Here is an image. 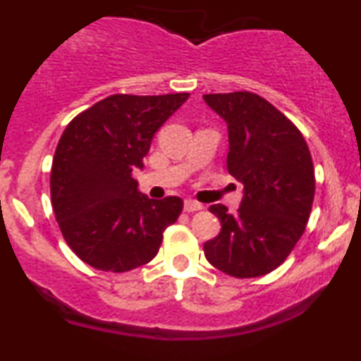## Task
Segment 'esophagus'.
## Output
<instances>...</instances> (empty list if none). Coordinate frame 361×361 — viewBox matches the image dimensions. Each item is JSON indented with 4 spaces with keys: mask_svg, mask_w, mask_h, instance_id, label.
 <instances>
[{
    "mask_svg": "<svg viewBox=\"0 0 361 361\" xmlns=\"http://www.w3.org/2000/svg\"><path fill=\"white\" fill-rule=\"evenodd\" d=\"M203 208V205L202 203H198V202H195V200H186L185 202V205H183V210L185 212H198V210H202Z\"/></svg>",
    "mask_w": 361,
    "mask_h": 361,
    "instance_id": "esophagus-1",
    "label": "esophagus"
}]
</instances>
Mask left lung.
<instances>
[{
  "mask_svg": "<svg viewBox=\"0 0 361 361\" xmlns=\"http://www.w3.org/2000/svg\"><path fill=\"white\" fill-rule=\"evenodd\" d=\"M203 101L227 123V168L244 185L237 214L216 203L220 233L205 242L212 266L247 279L279 267L305 232L314 200V168L299 129L252 92L207 94Z\"/></svg>",
  "mask_w": 361,
  "mask_h": 361,
  "instance_id": "1",
  "label": "left lung"
}]
</instances>
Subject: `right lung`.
Returning a JSON list of instances; mask_svg holds the SVG:
<instances>
[{
    "label": "right lung",
    "mask_w": 361,
    "mask_h": 361,
    "mask_svg": "<svg viewBox=\"0 0 361 361\" xmlns=\"http://www.w3.org/2000/svg\"><path fill=\"white\" fill-rule=\"evenodd\" d=\"M188 97L116 94L65 128L51 163V207L65 242L85 264L126 272L158 254L183 202L151 200L133 171L142 169L154 133Z\"/></svg>",
    "instance_id": "1"
}]
</instances>
